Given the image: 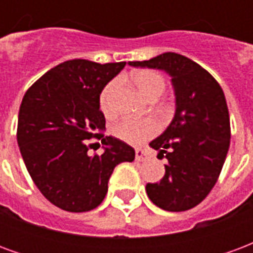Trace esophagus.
Returning a JSON list of instances; mask_svg holds the SVG:
<instances>
[{
	"label": "esophagus",
	"mask_w": 253,
	"mask_h": 253,
	"mask_svg": "<svg viewBox=\"0 0 253 253\" xmlns=\"http://www.w3.org/2000/svg\"><path fill=\"white\" fill-rule=\"evenodd\" d=\"M149 157V152L142 149H135V160L137 161H145Z\"/></svg>",
	"instance_id": "esophagus-1"
}]
</instances>
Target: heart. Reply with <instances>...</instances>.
Instances as JSON below:
<instances>
[{"mask_svg": "<svg viewBox=\"0 0 253 253\" xmlns=\"http://www.w3.org/2000/svg\"><path fill=\"white\" fill-rule=\"evenodd\" d=\"M132 83L135 84L138 90L145 96L146 99L154 100L163 94L167 86L165 77L161 73L150 69H139L137 72L131 74ZM118 83L116 80H112L105 85L101 93H100V108L105 115L112 114V94L115 92ZM160 130L157 122L152 118H142V119H135V118H126L118 122L115 126L112 127V134L114 137L121 139L123 142L128 145H142L150 138H153Z\"/></svg>", "mask_w": 253, "mask_h": 253, "instance_id": "1", "label": "heart"}]
</instances>
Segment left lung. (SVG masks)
<instances>
[{
  "label": "left lung",
  "mask_w": 253,
  "mask_h": 253,
  "mask_svg": "<svg viewBox=\"0 0 253 253\" xmlns=\"http://www.w3.org/2000/svg\"><path fill=\"white\" fill-rule=\"evenodd\" d=\"M135 67L165 70L172 77L176 114L164 134L149 143L168 160L159 183H148L150 201L167 211L199 205L215 186L230 143V121L222 88L190 58L164 52Z\"/></svg>",
  "instance_id": "obj_1"
}]
</instances>
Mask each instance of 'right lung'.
Returning <instances> with one entry per match:
<instances>
[{"label": "right lung", "instance_id": "1", "mask_svg": "<svg viewBox=\"0 0 253 253\" xmlns=\"http://www.w3.org/2000/svg\"><path fill=\"white\" fill-rule=\"evenodd\" d=\"M125 65L66 61L43 74L23 97L20 152L36 187L62 210H93L107 195L116 165L135 159L130 145L99 132L105 127L100 93ZM92 137L102 139L104 154L87 153Z\"/></svg>", "mask_w": 253, "mask_h": 253}]
</instances>
